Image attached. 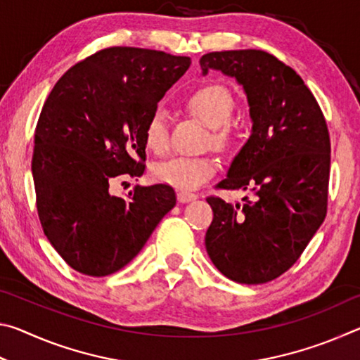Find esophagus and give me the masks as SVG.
Returning a JSON list of instances; mask_svg holds the SVG:
<instances>
[{"mask_svg": "<svg viewBox=\"0 0 360 360\" xmlns=\"http://www.w3.org/2000/svg\"><path fill=\"white\" fill-rule=\"evenodd\" d=\"M197 197H198V195L191 192V191H179V192H178V200H179L181 203L192 202V200H195Z\"/></svg>", "mask_w": 360, "mask_h": 360, "instance_id": "obj_1", "label": "esophagus"}]
</instances>
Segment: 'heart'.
I'll list each match as a JSON object with an SVG mask.
<instances>
[{
    "mask_svg": "<svg viewBox=\"0 0 360 360\" xmlns=\"http://www.w3.org/2000/svg\"><path fill=\"white\" fill-rule=\"evenodd\" d=\"M187 109L197 114L200 119L212 127V139L219 146H225L231 139L230 117L235 109L233 94L227 85L221 82H203L192 89L184 96ZM144 144L157 155L165 154L169 148L168 115L163 109L157 108L149 114L143 131ZM217 163L211 157L178 155L167 162L158 163L154 168V178L165 184L174 186L182 191L197 188L216 173Z\"/></svg>",
    "mask_w": 360,
    "mask_h": 360,
    "instance_id": "heart-1",
    "label": "heart"
}]
</instances>
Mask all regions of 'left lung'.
<instances>
[{
	"label": "left lung",
	"mask_w": 360,
	"mask_h": 360,
	"mask_svg": "<svg viewBox=\"0 0 360 360\" xmlns=\"http://www.w3.org/2000/svg\"><path fill=\"white\" fill-rule=\"evenodd\" d=\"M200 65L203 75L219 70L243 85L252 119L251 136L216 187L251 191L254 198H243V206L206 198L214 212L206 251L231 281H273L295 264L327 214L326 117L303 79L271 53L210 52Z\"/></svg>",
	"instance_id": "1"
}]
</instances>
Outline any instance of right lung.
Segmentation results:
<instances>
[{
  "instance_id": "add662e5",
  "label": "right lung",
  "mask_w": 360,
  "mask_h": 360,
  "mask_svg": "<svg viewBox=\"0 0 360 360\" xmlns=\"http://www.w3.org/2000/svg\"><path fill=\"white\" fill-rule=\"evenodd\" d=\"M191 58L139 47H108L53 85L34 130L36 208L53 249L76 271L108 276L141 251L176 205L172 186L109 193L144 173V124Z\"/></svg>"
}]
</instances>
